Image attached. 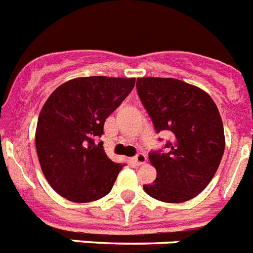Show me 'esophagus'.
<instances>
[{
  "instance_id": "34e87169",
  "label": "esophagus",
  "mask_w": 253,
  "mask_h": 253,
  "mask_svg": "<svg viewBox=\"0 0 253 253\" xmlns=\"http://www.w3.org/2000/svg\"><path fill=\"white\" fill-rule=\"evenodd\" d=\"M147 161V157H146V154L144 153H137L135 156L133 157V162L137 165V166H142V165H144Z\"/></svg>"
}]
</instances>
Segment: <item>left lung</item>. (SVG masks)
<instances>
[{"label":"left lung","mask_w":253,"mask_h":253,"mask_svg":"<svg viewBox=\"0 0 253 253\" xmlns=\"http://www.w3.org/2000/svg\"><path fill=\"white\" fill-rule=\"evenodd\" d=\"M137 92L156 131L171 137L166 151L149 152L157 177L143 189L165 203L195 198L214 177L224 153L218 107L205 91L176 78H138Z\"/></svg>","instance_id":"obj_1"}]
</instances>
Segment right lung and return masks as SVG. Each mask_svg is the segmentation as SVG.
Returning <instances> with one entry per match:
<instances>
[{"label":"right lung","instance_id":"1","mask_svg":"<svg viewBox=\"0 0 253 253\" xmlns=\"http://www.w3.org/2000/svg\"><path fill=\"white\" fill-rule=\"evenodd\" d=\"M135 78H75L53 91L40 111L38 158L50 186L75 203L110 193L123 169L107 157L99 138L105 120L131 92Z\"/></svg>","mask_w":253,"mask_h":253}]
</instances>
